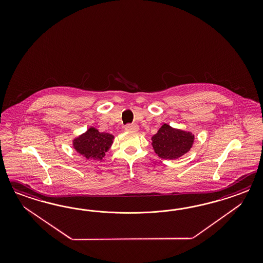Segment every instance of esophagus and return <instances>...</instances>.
I'll return each instance as SVG.
<instances>
[{"label": "esophagus", "instance_id": "34e87169", "mask_svg": "<svg viewBox=\"0 0 263 263\" xmlns=\"http://www.w3.org/2000/svg\"><path fill=\"white\" fill-rule=\"evenodd\" d=\"M124 129L126 131H137L139 129V126L135 123H128L124 126Z\"/></svg>", "mask_w": 263, "mask_h": 263}]
</instances>
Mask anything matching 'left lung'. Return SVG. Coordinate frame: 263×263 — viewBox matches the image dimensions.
Segmentation results:
<instances>
[{
	"label": "left lung",
	"instance_id": "1",
	"mask_svg": "<svg viewBox=\"0 0 263 263\" xmlns=\"http://www.w3.org/2000/svg\"><path fill=\"white\" fill-rule=\"evenodd\" d=\"M153 148L163 159H175L190 151L194 136L164 124L152 138Z\"/></svg>",
	"mask_w": 263,
	"mask_h": 263
}]
</instances>
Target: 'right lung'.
<instances>
[{
  "instance_id": "right-lung-1",
  "label": "right lung",
  "mask_w": 263,
  "mask_h": 263,
  "mask_svg": "<svg viewBox=\"0 0 263 263\" xmlns=\"http://www.w3.org/2000/svg\"><path fill=\"white\" fill-rule=\"evenodd\" d=\"M112 138L111 134L100 133L96 128L91 127L85 134L75 139L73 145L86 158L101 160L111 147Z\"/></svg>"
}]
</instances>
